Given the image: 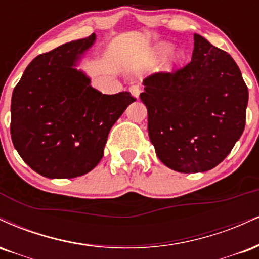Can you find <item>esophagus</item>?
<instances>
[{
	"label": "esophagus",
	"instance_id": "1",
	"mask_svg": "<svg viewBox=\"0 0 259 259\" xmlns=\"http://www.w3.org/2000/svg\"><path fill=\"white\" fill-rule=\"evenodd\" d=\"M130 92L132 94L135 98H138L139 97V93H141V87L138 86V84H135V86H131L130 87Z\"/></svg>",
	"mask_w": 259,
	"mask_h": 259
}]
</instances>
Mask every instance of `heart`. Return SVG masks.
<instances>
[{"instance_id": "1", "label": "heart", "mask_w": 259, "mask_h": 259, "mask_svg": "<svg viewBox=\"0 0 259 259\" xmlns=\"http://www.w3.org/2000/svg\"><path fill=\"white\" fill-rule=\"evenodd\" d=\"M172 50V45L168 44V42H160V44H157L156 46H154L153 50L150 51V62L151 63H155L157 62V60L161 59L162 57H165L166 54H168L169 52ZM183 52L181 51H176L173 52L171 54V57H169V60L168 63H167L166 65V70L167 71H171L176 68V66L178 65L179 63L182 62V59H183Z\"/></svg>"}]
</instances>
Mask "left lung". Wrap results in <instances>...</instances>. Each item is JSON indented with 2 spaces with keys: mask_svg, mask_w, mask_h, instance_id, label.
I'll list each match as a JSON object with an SVG mask.
<instances>
[{
  "mask_svg": "<svg viewBox=\"0 0 259 259\" xmlns=\"http://www.w3.org/2000/svg\"><path fill=\"white\" fill-rule=\"evenodd\" d=\"M143 84L149 138L168 168L209 171L244 132L248 90L241 71L230 54L199 33L189 64L149 76Z\"/></svg>",
  "mask_w": 259,
  "mask_h": 259,
  "instance_id": "8db88e82",
  "label": "left lung"
}]
</instances>
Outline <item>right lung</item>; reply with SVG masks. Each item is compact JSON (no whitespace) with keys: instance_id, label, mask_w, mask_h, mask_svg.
Returning <instances> with one entry per match:
<instances>
[{"instance_id":"right-lung-1","label":"right lung","mask_w":259,"mask_h":259,"mask_svg":"<svg viewBox=\"0 0 259 259\" xmlns=\"http://www.w3.org/2000/svg\"><path fill=\"white\" fill-rule=\"evenodd\" d=\"M96 33L39 54L12 94L11 135L20 157L47 178H75L99 163L111 127L135 102L103 94L76 66Z\"/></svg>"}]
</instances>
